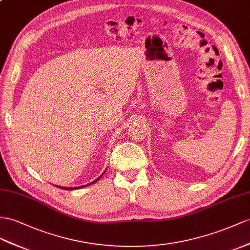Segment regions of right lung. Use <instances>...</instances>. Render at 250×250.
<instances>
[{
    "mask_svg": "<svg viewBox=\"0 0 250 250\" xmlns=\"http://www.w3.org/2000/svg\"><path fill=\"white\" fill-rule=\"evenodd\" d=\"M104 174H102V175H104ZM101 175V176H102ZM101 176H99L98 178H97V180H96V181H94L93 183H91V184H95L96 182H97L98 180H100V178H101ZM85 186H89V184L88 185H85ZM85 186H81V187H75V188H66V187H59V186H57V187H58V188H62V189H64V190H73V189H79V188H82V187H85Z\"/></svg>",
    "mask_w": 250,
    "mask_h": 250,
    "instance_id": "obj_1",
    "label": "right lung"
}]
</instances>
